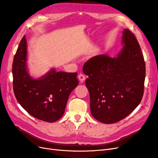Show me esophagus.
I'll list each match as a JSON object with an SVG mask.
<instances>
[{"label": "esophagus", "mask_w": 158, "mask_h": 158, "mask_svg": "<svg viewBox=\"0 0 158 158\" xmlns=\"http://www.w3.org/2000/svg\"><path fill=\"white\" fill-rule=\"evenodd\" d=\"M78 78L79 79V80L80 81V82H84V81L85 80V76L83 74H80L78 76Z\"/></svg>", "instance_id": "esophagus-1"}]
</instances>
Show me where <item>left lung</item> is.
<instances>
[{
  "mask_svg": "<svg viewBox=\"0 0 158 158\" xmlns=\"http://www.w3.org/2000/svg\"><path fill=\"white\" fill-rule=\"evenodd\" d=\"M123 48L117 57L99 55L83 66L88 77L90 110L98 121L111 124L121 121L140 104L144 94L146 65L139 44L129 30L123 31Z\"/></svg>",
  "mask_w": 158,
  "mask_h": 158,
  "instance_id": "8db88e82",
  "label": "left lung"
}]
</instances>
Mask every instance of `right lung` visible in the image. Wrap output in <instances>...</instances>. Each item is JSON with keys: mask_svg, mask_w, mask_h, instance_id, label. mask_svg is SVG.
<instances>
[{"mask_svg": "<svg viewBox=\"0 0 158 158\" xmlns=\"http://www.w3.org/2000/svg\"><path fill=\"white\" fill-rule=\"evenodd\" d=\"M27 43L22 37L12 64L13 89L20 106L35 118L53 123L63 115L70 94L78 84L77 73L52 69L40 79L27 70Z\"/></svg>", "mask_w": 158, "mask_h": 158, "instance_id": "1", "label": "right lung"}]
</instances>
